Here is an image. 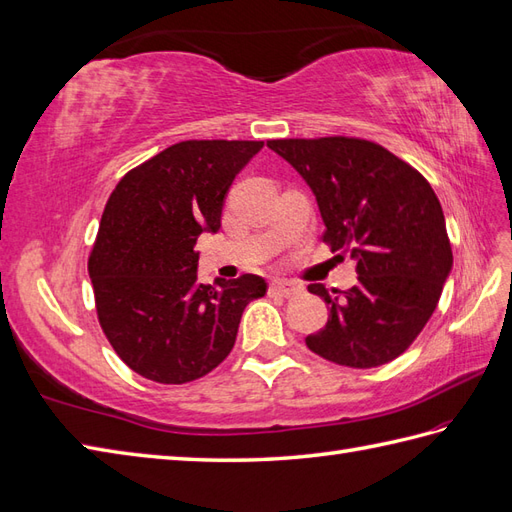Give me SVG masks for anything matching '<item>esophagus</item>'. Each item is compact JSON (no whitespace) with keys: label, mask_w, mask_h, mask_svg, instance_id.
Returning a JSON list of instances; mask_svg holds the SVG:
<instances>
[{"label":"esophagus","mask_w":512,"mask_h":512,"mask_svg":"<svg viewBox=\"0 0 512 512\" xmlns=\"http://www.w3.org/2000/svg\"><path fill=\"white\" fill-rule=\"evenodd\" d=\"M299 293V286L286 280H271L269 282V295H278V297H293Z\"/></svg>","instance_id":"1"}]
</instances>
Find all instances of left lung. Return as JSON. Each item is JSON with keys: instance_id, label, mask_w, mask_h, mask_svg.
<instances>
[{"instance_id": "1", "label": "left lung", "mask_w": 512, "mask_h": 512, "mask_svg": "<svg viewBox=\"0 0 512 512\" xmlns=\"http://www.w3.org/2000/svg\"><path fill=\"white\" fill-rule=\"evenodd\" d=\"M321 210L323 243L356 260L347 291L310 284L330 306L328 323L306 336L330 363L371 369L404 354L432 317L452 269L439 197L421 173L389 149L356 136L273 139Z\"/></svg>"}]
</instances>
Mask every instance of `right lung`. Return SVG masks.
I'll list each match as a JSON object with an SVG mask.
<instances>
[{"label": "right lung", "instance_id": "add662e5", "mask_svg": "<svg viewBox=\"0 0 512 512\" xmlns=\"http://www.w3.org/2000/svg\"><path fill=\"white\" fill-rule=\"evenodd\" d=\"M263 141H182L130 169L110 193L89 256L97 319L117 356L160 384L204 378L236 341L254 273L197 282L195 243L221 228L232 180Z\"/></svg>", "mask_w": 512, "mask_h": 512}]
</instances>
